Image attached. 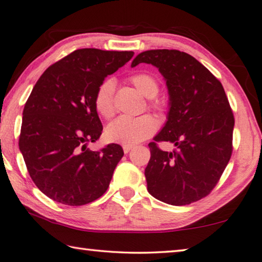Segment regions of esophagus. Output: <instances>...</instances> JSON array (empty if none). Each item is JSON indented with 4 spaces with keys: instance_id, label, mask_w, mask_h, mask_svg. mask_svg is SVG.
Segmentation results:
<instances>
[{
    "instance_id": "1",
    "label": "esophagus",
    "mask_w": 262,
    "mask_h": 262,
    "mask_svg": "<svg viewBox=\"0 0 262 262\" xmlns=\"http://www.w3.org/2000/svg\"><path fill=\"white\" fill-rule=\"evenodd\" d=\"M122 148H123V152L128 154L133 149V145H122Z\"/></svg>"
}]
</instances>
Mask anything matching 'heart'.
Instances as JSON below:
<instances>
[{
    "instance_id": "b5f03b06",
    "label": "heart",
    "mask_w": 262,
    "mask_h": 262,
    "mask_svg": "<svg viewBox=\"0 0 262 262\" xmlns=\"http://www.w3.org/2000/svg\"><path fill=\"white\" fill-rule=\"evenodd\" d=\"M133 85L147 98H155L159 91L157 78L147 73H139L129 78ZM150 106L159 108L161 104L151 101ZM95 107L99 115L111 119L115 113L114 105V83L106 79L97 89L95 95ZM157 129L156 121L150 115H141L137 118L120 117L106 127L105 136L110 142L123 145H134L147 140Z\"/></svg>"
}]
</instances>
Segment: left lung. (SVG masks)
<instances>
[{"instance_id":"1","label":"left lung","mask_w":262,"mask_h":262,"mask_svg":"<svg viewBox=\"0 0 262 262\" xmlns=\"http://www.w3.org/2000/svg\"><path fill=\"white\" fill-rule=\"evenodd\" d=\"M149 63L166 81L167 121L154 137L171 141L172 153L149 143L145 167L148 192L172 206L207 196L219 183L232 154L234 118L222 83L195 57L177 50L140 53L132 67Z\"/></svg>"}]
</instances>
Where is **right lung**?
<instances>
[{
    "label": "right lung",
    "mask_w": 262,
    "mask_h": 262,
    "mask_svg": "<svg viewBox=\"0 0 262 262\" xmlns=\"http://www.w3.org/2000/svg\"><path fill=\"white\" fill-rule=\"evenodd\" d=\"M134 52L82 48L48 67L23 111L19 150L35 186L56 202L83 206L107 190L123 156L119 144L91 151L103 126L95 95Z\"/></svg>",
    "instance_id": "right-lung-1"
}]
</instances>
